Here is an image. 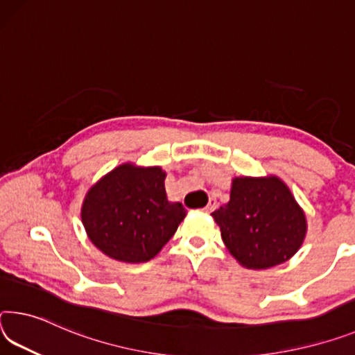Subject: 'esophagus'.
I'll list each match as a JSON object with an SVG mask.
<instances>
[{
	"label": "esophagus",
	"mask_w": 355,
	"mask_h": 355,
	"mask_svg": "<svg viewBox=\"0 0 355 355\" xmlns=\"http://www.w3.org/2000/svg\"><path fill=\"white\" fill-rule=\"evenodd\" d=\"M218 207V202H216V199H210V202H208V205L205 207V211L207 213H210V211H213V210H215V208Z\"/></svg>",
	"instance_id": "esophagus-1"
}]
</instances>
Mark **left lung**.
Wrapping results in <instances>:
<instances>
[{
	"mask_svg": "<svg viewBox=\"0 0 355 355\" xmlns=\"http://www.w3.org/2000/svg\"><path fill=\"white\" fill-rule=\"evenodd\" d=\"M211 216L226 248L246 268L286 262L306 234L302 208L277 177L234 178L230 200Z\"/></svg>",
	"mask_w": 355,
	"mask_h": 355,
	"instance_id": "8db88e82",
	"label": "left lung"
}]
</instances>
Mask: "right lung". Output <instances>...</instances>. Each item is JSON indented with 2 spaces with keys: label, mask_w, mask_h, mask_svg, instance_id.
Here are the masks:
<instances>
[{
  "label": "right lung",
  "mask_w": 355,
  "mask_h": 355,
  "mask_svg": "<svg viewBox=\"0 0 355 355\" xmlns=\"http://www.w3.org/2000/svg\"><path fill=\"white\" fill-rule=\"evenodd\" d=\"M161 167L123 164L92 187L82 205L89 240L112 259L147 262L161 251L187 210L167 200Z\"/></svg>",
  "instance_id": "add662e5"
}]
</instances>
